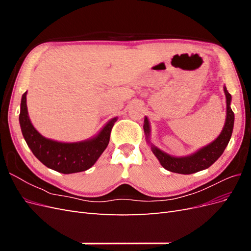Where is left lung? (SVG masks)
<instances>
[{"mask_svg":"<svg viewBox=\"0 0 251 251\" xmlns=\"http://www.w3.org/2000/svg\"><path fill=\"white\" fill-rule=\"evenodd\" d=\"M224 93L226 96V120L225 125L221 134L219 137L209 143L208 146L200 149L197 151L196 153L185 156V157H174L169 154L164 153L163 151L156 148L154 144H151L150 141V124L148 117L144 118V125L143 130L144 134L147 136V140L151 144V151L157 157V159L160 162L165 170H168L173 173L189 175L197 172L203 171L205 169H208L209 166L215 163L219 157L223 154L225 148L228 144L232 130H233V123H234V114L230 108V101H231V95L228 93L226 87H224Z\"/></svg>","mask_w":251,"mask_h":251,"instance_id":"left-lung-1","label":"left lung"}]
</instances>
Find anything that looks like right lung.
Wrapping results in <instances>:
<instances>
[{
	"label": "right lung",
	"instance_id": "1",
	"mask_svg": "<svg viewBox=\"0 0 251 251\" xmlns=\"http://www.w3.org/2000/svg\"><path fill=\"white\" fill-rule=\"evenodd\" d=\"M25 92L22 96L20 126L23 136L33 155L47 168L62 174L89 170L103 153L117 117L112 118L95 137L79 142H58L45 138L35 130L28 116Z\"/></svg>",
	"mask_w": 251,
	"mask_h": 251
}]
</instances>
